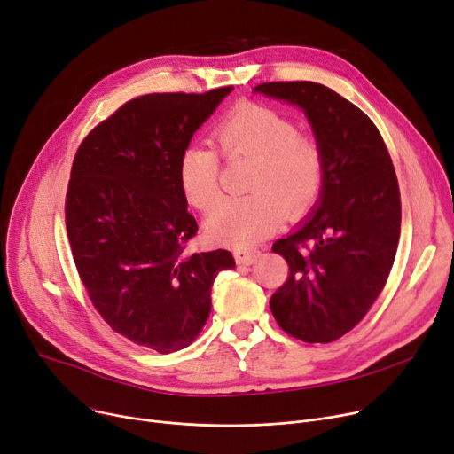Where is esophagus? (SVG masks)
<instances>
[{"label": "esophagus", "instance_id": "esophagus-1", "mask_svg": "<svg viewBox=\"0 0 454 454\" xmlns=\"http://www.w3.org/2000/svg\"><path fill=\"white\" fill-rule=\"evenodd\" d=\"M259 250L255 248H235L233 250V255H235V261L239 265H252L254 261L259 257Z\"/></svg>", "mask_w": 454, "mask_h": 454}]
</instances>
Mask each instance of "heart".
Listing matches in <instances>:
<instances>
[{"mask_svg":"<svg viewBox=\"0 0 454 454\" xmlns=\"http://www.w3.org/2000/svg\"><path fill=\"white\" fill-rule=\"evenodd\" d=\"M213 145L228 161H250V195L224 200L206 223L213 241L250 247L283 221L313 207L324 185L320 141L298 132L289 117L261 105H243L213 130ZM211 147H187L178 161V184L189 206L209 211L221 199V158Z\"/></svg>","mask_w":454,"mask_h":454,"instance_id":"obj_1","label":"heart"}]
</instances>
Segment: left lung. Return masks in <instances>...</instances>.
<instances>
[{
    "instance_id": "8db88e82",
    "label": "left lung",
    "mask_w": 454,
    "mask_h": 454,
    "mask_svg": "<svg viewBox=\"0 0 454 454\" xmlns=\"http://www.w3.org/2000/svg\"><path fill=\"white\" fill-rule=\"evenodd\" d=\"M254 91L298 105L324 151L317 209L272 245L289 278L270 311L291 337L327 344L366 317L390 276L401 231L392 158L372 119L324 84L265 82Z\"/></svg>"
}]
</instances>
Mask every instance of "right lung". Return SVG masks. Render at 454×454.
Listing matches in <instances>:
<instances>
[{
  "mask_svg": "<svg viewBox=\"0 0 454 454\" xmlns=\"http://www.w3.org/2000/svg\"><path fill=\"white\" fill-rule=\"evenodd\" d=\"M233 86L141 95L79 145L66 193V230L84 289L119 335L158 353L193 342L211 311L228 250L187 254L197 221L178 184L195 130Z\"/></svg>",
  "mask_w": 454,
  "mask_h": 454,
  "instance_id": "add662e5",
  "label": "right lung"
}]
</instances>
